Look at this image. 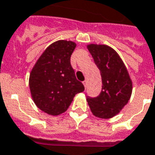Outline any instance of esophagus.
Masks as SVG:
<instances>
[{
  "instance_id": "34e87169",
  "label": "esophagus",
  "mask_w": 155,
  "mask_h": 155,
  "mask_svg": "<svg viewBox=\"0 0 155 155\" xmlns=\"http://www.w3.org/2000/svg\"><path fill=\"white\" fill-rule=\"evenodd\" d=\"M83 84H84V87L86 88V85H87V81H84V82H83Z\"/></svg>"
}]
</instances>
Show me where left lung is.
<instances>
[{
  "mask_svg": "<svg viewBox=\"0 0 155 155\" xmlns=\"http://www.w3.org/2000/svg\"><path fill=\"white\" fill-rule=\"evenodd\" d=\"M95 64L101 71L102 91L96 97L86 96L94 116L110 119L128 103L132 93V81L120 55L104 45H89Z\"/></svg>",
  "mask_w": 155,
  "mask_h": 155,
  "instance_id": "obj_1",
  "label": "left lung"
}]
</instances>
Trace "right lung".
I'll return each mask as SVG.
<instances>
[{"label": "right lung", "instance_id": "right-lung-1", "mask_svg": "<svg viewBox=\"0 0 155 155\" xmlns=\"http://www.w3.org/2000/svg\"><path fill=\"white\" fill-rule=\"evenodd\" d=\"M75 46L72 41H55L46 48L31 72L29 85L32 99L46 114L64 113L74 95L84 91L71 64Z\"/></svg>", "mask_w": 155, "mask_h": 155}]
</instances>
